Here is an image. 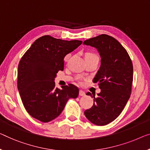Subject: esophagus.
<instances>
[{
  "mask_svg": "<svg viewBox=\"0 0 150 150\" xmlns=\"http://www.w3.org/2000/svg\"><path fill=\"white\" fill-rule=\"evenodd\" d=\"M79 94L80 96H84L86 95V93H85V91L81 90V89H80L79 92Z\"/></svg>",
  "mask_w": 150,
  "mask_h": 150,
  "instance_id": "1",
  "label": "esophagus"
}]
</instances>
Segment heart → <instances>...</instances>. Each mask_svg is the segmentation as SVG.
Here are the masks:
<instances>
[{"label": "heart", "instance_id": "obj_1", "mask_svg": "<svg viewBox=\"0 0 150 150\" xmlns=\"http://www.w3.org/2000/svg\"><path fill=\"white\" fill-rule=\"evenodd\" d=\"M94 56H96L95 54L93 53H91V52H87L86 54H85V58L86 57H94ZM69 55H67L66 57H65V61H67L68 59H69Z\"/></svg>", "mask_w": 150, "mask_h": 150}]
</instances>
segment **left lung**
Segmentation results:
<instances>
[{
  "mask_svg": "<svg viewBox=\"0 0 150 150\" xmlns=\"http://www.w3.org/2000/svg\"><path fill=\"white\" fill-rule=\"evenodd\" d=\"M97 48L101 57V66L93 78L100 93L95 98L91 108L85 110L86 118L93 124L102 126L115 120L122 112L131 93L133 67L127 50L118 41L106 34H101L83 42Z\"/></svg>",
  "mask_w": 150,
  "mask_h": 150,
  "instance_id": "8db88e82",
  "label": "left lung"
}]
</instances>
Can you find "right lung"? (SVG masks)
<instances>
[{
    "label": "right lung",
    "instance_id": "obj_1",
    "mask_svg": "<svg viewBox=\"0 0 150 150\" xmlns=\"http://www.w3.org/2000/svg\"><path fill=\"white\" fill-rule=\"evenodd\" d=\"M82 44L46 35L37 39L26 51L18 65L17 88L27 112L32 117L48 122L59 117L69 98H76L79 89L73 84L55 87L54 81L64 69V58Z\"/></svg>",
    "mask_w": 150,
    "mask_h": 150
}]
</instances>
